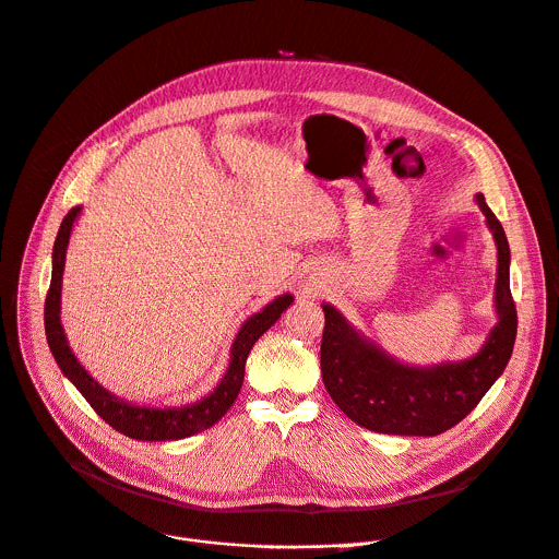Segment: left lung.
<instances>
[{"mask_svg":"<svg viewBox=\"0 0 559 559\" xmlns=\"http://www.w3.org/2000/svg\"><path fill=\"white\" fill-rule=\"evenodd\" d=\"M497 247V323L468 359L408 366L323 302L321 372L332 401L354 424L383 435L435 437L473 413L511 361L518 312L511 296V247L481 193L475 195Z\"/></svg>","mask_w":559,"mask_h":559,"instance_id":"8db88e82","label":"left lung"}]
</instances>
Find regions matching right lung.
Masks as SVG:
<instances>
[{"instance_id": "right-lung-1", "label": "right lung", "mask_w": 559, "mask_h": 559, "mask_svg": "<svg viewBox=\"0 0 559 559\" xmlns=\"http://www.w3.org/2000/svg\"><path fill=\"white\" fill-rule=\"evenodd\" d=\"M82 207H73L58 231L56 245H53V274H50V287L44 306V330L50 352L62 370V374L80 390V394L91 403V408L103 417L111 428L118 432L140 439V441H176L191 435H198L202 430L212 428L236 401L242 379H245V364L249 352L278 319L281 314L292 306L294 296L281 294L267 306L251 314L238 330L231 349H229V366L223 374V379L216 383V388L200 396L193 403L182 405H140L131 403L129 399L116 396L109 392L103 383H97L86 368L78 361L73 349L69 347L60 312H62V276H64V263H67V247L71 231L75 227V221L80 218Z\"/></svg>"}]
</instances>
